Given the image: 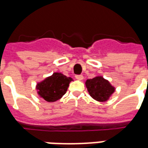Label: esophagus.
I'll return each mask as SVG.
<instances>
[{
  "mask_svg": "<svg viewBox=\"0 0 148 148\" xmlns=\"http://www.w3.org/2000/svg\"><path fill=\"white\" fill-rule=\"evenodd\" d=\"M84 78V76L82 75H75V79H78V80H81Z\"/></svg>",
  "mask_w": 148,
  "mask_h": 148,
  "instance_id": "1",
  "label": "esophagus"
}]
</instances>
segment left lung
Segmentation results:
<instances>
[{
  "instance_id": "obj_1",
  "label": "left lung",
  "mask_w": 148,
  "mask_h": 148,
  "mask_svg": "<svg viewBox=\"0 0 148 148\" xmlns=\"http://www.w3.org/2000/svg\"><path fill=\"white\" fill-rule=\"evenodd\" d=\"M86 87L90 95L99 102H106L114 93V87L102 76H97L90 79H87Z\"/></svg>"
}]
</instances>
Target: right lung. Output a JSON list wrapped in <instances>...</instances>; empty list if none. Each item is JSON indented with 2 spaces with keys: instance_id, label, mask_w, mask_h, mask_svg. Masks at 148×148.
Wrapping results in <instances>:
<instances>
[{
  "instance_id": "obj_1",
  "label": "right lung",
  "mask_w": 148,
  "mask_h": 148,
  "mask_svg": "<svg viewBox=\"0 0 148 148\" xmlns=\"http://www.w3.org/2000/svg\"><path fill=\"white\" fill-rule=\"evenodd\" d=\"M72 80L71 77H67L61 73H54L51 76L38 84L36 87L38 90V93L46 102H55L66 93Z\"/></svg>"
}]
</instances>
